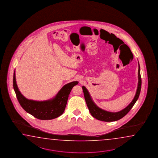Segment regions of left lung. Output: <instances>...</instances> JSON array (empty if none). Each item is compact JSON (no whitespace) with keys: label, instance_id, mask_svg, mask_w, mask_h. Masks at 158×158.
<instances>
[{"label":"left lung","instance_id":"1","mask_svg":"<svg viewBox=\"0 0 158 158\" xmlns=\"http://www.w3.org/2000/svg\"><path fill=\"white\" fill-rule=\"evenodd\" d=\"M138 86L136 91V95L129 105L121 111L118 112H110L106 111L100 108L93 102V99L90 96V94L85 87L82 86V90L84 91L85 99L86 102L87 107L92 116L98 119L99 121L104 122H113L121 119L124 117L130 111L133 107L136 101L139 97V94L141 89V77L140 74V67L139 63V70H138Z\"/></svg>","mask_w":158,"mask_h":158}]
</instances>
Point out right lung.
I'll return each instance as SVG.
<instances>
[{
  "mask_svg": "<svg viewBox=\"0 0 158 158\" xmlns=\"http://www.w3.org/2000/svg\"><path fill=\"white\" fill-rule=\"evenodd\" d=\"M13 89L22 108L29 114L41 120H50L58 117L63 113L72 89L78 84L73 81L62 87L53 99L45 101H35L26 99L19 91L16 80L15 70L13 74Z\"/></svg>",
  "mask_w": 158,
  "mask_h": 158,
  "instance_id": "obj_1",
  "label": "right lung"
}]
</instances>
